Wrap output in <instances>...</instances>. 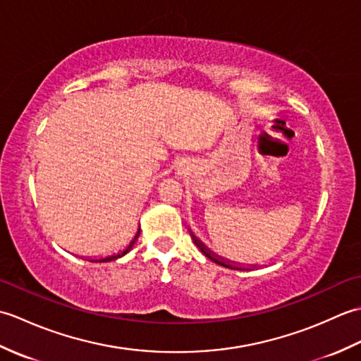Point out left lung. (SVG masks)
I'll return each instance as SVG.
<instances>
[{"label":"left lung","mask_w":361,"mask_h":361,"mask_svg":"<svg viewBox=\"0 0 361 361\" xmlns=\"http://www.w3.org/2000/svg\"><path fill=\"white\" fill-rule=\"evenodd\" d=\"M194 240H195V243H197V247L202 250V252H203V255H204L206 257H209L211 260H214V262H216V264H219V265H221V267H226V268H233V270H250V268H240V267H234V265H231V264H228V262H225V260H224V259H220V257L217 259L216 256H214V255H211V252H209L208 250H206V248L203 247V245H202L200 242H198V240L195 239V237H194Z\"/></svg>","instance_id":"obj_1"}]
</instances>
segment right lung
Segmentation results:
<instances>
[{
    "label": "right lung",
    "mask_w": 361,
    "mask_h": 361,
    "mask_svg": "<svg viewBox=\"0 0 361 361\" xmlns=\"http://www.w3.org/2000/svg\"><path fill=\"white\" fill-rule=\"evenodd\" d=\"M137 235H140V229H137L135 239H132V242H130V245H128V247H127L124 251H121V252H118V255H113V256H106V257H104V259H91V262H110V260L119 259V257H122L124 255H127V252H128L130 250H132V247L135 245V242H136V239H137Z\"/></svg>",
    "instance_id": "obj_1"
}]
</instances>
